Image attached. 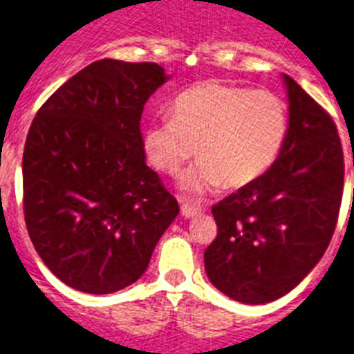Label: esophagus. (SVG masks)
I'll return each mask as SVG.
<instances>
[{"mask_svg":"<svg viewBox=\"0 0 354 354\" xmlns=\"http://www.w3.org/2000/svg\"><path fill=\"white\" fill-rule=\"evenodd\" d=\"M203 209L202 207H194V205H189V203H183L182 205V214L185 218H192V216H198V214H202Z\"/></svg>","mask_w":354,"mask_h":354,"instance_id":"obj_1","label":"esophagus"}]
</instances>
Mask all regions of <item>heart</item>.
<instances>
[{
	"label": "heart",
	"mask_w": 354,
	"mask_h": 354,
	"mask_svg": "<svg viewBox=\"0 0 354 354\" xmlns=\"http://www.w3.org/2000/svg\"><path fill=\"white\" fill-rule=\"evenodd\" d=\"M289 134L286 102L269 91L220 82L185 88L174 97L171 116L143 129V149L154 169L176 174L196 147L200 160L183 178L192 194L240 189L257 182L280 156Z\"/></svg>",
	"instance_id": "1"
}]
</instances>
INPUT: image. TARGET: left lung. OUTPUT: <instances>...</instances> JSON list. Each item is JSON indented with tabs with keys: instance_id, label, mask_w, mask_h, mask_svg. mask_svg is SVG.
Returning <instances> with one entry per match:
<instances>
[{
	"instance_id": "1",
	"label": "left lung",
	"mask_w": 354,
	"mask_h": 354,
	"mask_svg": "<svg viewBox=\"0 0 354 354\" xmlns=\"http://www.w3.org/2000/svg\"><path fill=\"white\" fill-rule=\"evenodd\" d=\"M289 134L257 182L212 207L218 234L203 261L211 283L242 304H267L313 271L335 232L344 152L333 118L283 74Z\"/></svg>"
}]
</instances>
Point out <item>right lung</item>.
<instances>
[{"label": "right lung", "instance_id": "1", "mask_svg": "<svg viewBox=\"0 0 354 354\" xmlns=\"http://www.w3.org/2000/svg\"><path fill=\"white\" fill-rule=\"evenodd\" d=\"M169 76L158 63L100 59L37 111L23 151V212L63 283L109 295L142 277L180 207L145 163L143 105Z\"/></svg>", "mask_w": 354, "mask_h": 354}]
</instances>
